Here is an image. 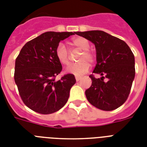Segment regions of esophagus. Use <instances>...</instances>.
Listing matches in <instances>:
<instances>
[{
  "label": "esophagus",
  "instance_id": "esophagus-1",
  "mask_svg": "<svg viewBox=\"0 0 147 147\" xmlns=\"http://www.w3.org/2000/svg\"><path fill=\"white\" fill-rule=\"evenodd\" d=\"M81 78H82V77H81V76H76V79L77 82H78V81L80 80Z\"/></svg>",
  "mask_w": 147,
  "mask_h": 147
}]
</instances>
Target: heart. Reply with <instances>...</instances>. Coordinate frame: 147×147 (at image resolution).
Listing matches in <instances>:
<instances>
[{"mask_svg":"<svg viewBox=\"0 0 147 147\" xmlns=\"http://www.w3.org/2000/svg\"><path fill=\"white\" fill-rule=\"evenodd\" d=\"M71 43L76 47L78 48L81 50H83L82 53L81 54L80 57L78 59L79 62L72 64L67 67L66 71L69 73H71L75 76H82L85 72L88 71L90 68V65L88 61L92 62L94 61V55L88 49L90 48L89 42L84 37H76L74 38ZM55 55L58 60L62 65L69 64V55L68 49L62 42L58 44L55 49Z\"/></svg>","mask_w":147,"mask_h":147,"instance_id":"obj_1","label":"heart"}]
</instances>
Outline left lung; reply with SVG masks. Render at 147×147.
<instances>
[{
	"mask_svg": "<svg viewBox=\"0 0 147 147\" xmlns=\"http://www.w3.org/2000/svg\"><path fill=\"white\" fill-rule=\"evenodd\" d=\"M94 43L96 61L92 83L85 91L91 105L103 111H113L123 105L130 94L135 77V59L124 41L101 30L76 32Z\"/></svg>",
	"mask_w": 147,
	"mask_h": 147,
	"instance_id": "1",
	"label": "left lung"
}]
</instances>
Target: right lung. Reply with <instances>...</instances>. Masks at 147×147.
<instances>
[{"mask_svg": "<svg viewBox=\"0 0 147 147\" xmlns=\"http://www.w3.org/2000/svg\"><path fill=\"white\" fill-rule=\"evenodd\" d=\"M76 32H46L24 45L15 61L14 81L25 105L34 111L49 114L58 111L68 101L71 88L76 82L72 74L59 81L62 71L55 55L61 40Z\"/></svg>", "mask_w": 147, "mask_h": 147, "instance_id": "obj_1", "label": "right lung"}]
</instances>
